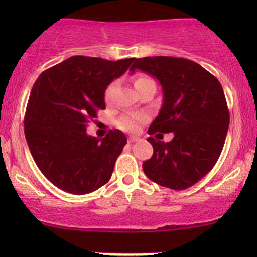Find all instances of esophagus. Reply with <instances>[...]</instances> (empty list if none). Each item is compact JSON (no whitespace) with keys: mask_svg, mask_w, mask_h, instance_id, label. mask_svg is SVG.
<instances>
[{"mask_svg":"<svg viewBox=\"0 0 257 257\" xmlns=\"http://www.w3.org/2000/svg\"><path fill=\"white\" fill-rule=\"evenodd\" d=\"M139 140H140V139H139L138 137H129V138H128V143H129V144L137 143V141H139Z\"/></svg>","mask_w":257,"mask_h":257,"instance_id":"obj_1","label":"esophagus"}]
</instances>
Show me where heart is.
<instances>
[{
    "instance_id": "b5f03b06",
    "label": "heart",
    "mask_w": 257,
    "mask_h": 257,
    "mask_svg": "<svg viewBox=\"0 0 257 257\" xmlns=\"http://www.w3.org/2000/svg\"><path fill=\"white\" fill-rule=\"evenodd\" d=\"M156 85L155 81L147 75H138L137 77L134 78V87L135 89L139 90L141 88L146 87V85ZM112 91V85H108L105 90V99L108 100L111 96ZM146 120L145 114H125V116H122L117 122V125L119 126L122 131L134 133L139 131L140 125L143 124Z\"/></svg>"
}]
</instances>
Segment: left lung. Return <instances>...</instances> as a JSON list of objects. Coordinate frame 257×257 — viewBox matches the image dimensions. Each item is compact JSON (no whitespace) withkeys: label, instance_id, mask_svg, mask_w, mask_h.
<instances>
[{"label":"left lung","instance_id":"1","mask_svg":"<svg viewBox=\"0 0 257 257\" xmlns=\"http://www.w3.org/2000/svg\"><path fill=\"white\" fill-rule=\"evenodd\" d=\"M135 70L157 78L163 89V105L149 134L174 133L169 143L147 138L153 155L143 163L144 173L163 187H191L216 164L228 131L229 111L219 79L185 58L134 59L131 71Z\"/></svg>","mask_w":257,"mask_h":257}]
</instances>
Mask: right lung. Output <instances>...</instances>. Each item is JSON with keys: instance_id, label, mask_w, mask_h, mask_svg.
<instances>
[{"instance_id": "add662e5", "label": "right lung", "mask_w": 257, "mask_h": 257, "mask_svg": "<svg viewBox=\"0 0 257 257\" xmlns=\"http://www.w3.org/2000/svg\"><path fill=\"white\" fill-rule=\"evenodd\" d=\"M133 61L75 55L35 82L24 117L25 138L38 169L65 192L90 193L111 179L126 144L124 133L113 129L98 139L87 134V124L105 110L107 85Z\"/></svg>"}]
</instances>
